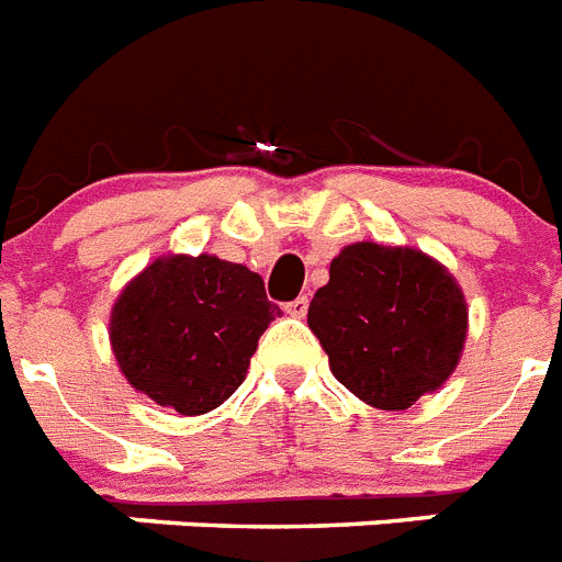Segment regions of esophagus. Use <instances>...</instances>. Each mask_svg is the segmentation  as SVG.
<instances>
[{
    "label": "esophagus",
    "instance_id": "esophagus-1",
    "mask_svg": "<svg viewBox=\"0 0 562 562\" xmlns=\"http://www.w3.org/2000/svg\"><path fill=\"white\" fill-rule=\"evenodd\" d=\"M307 307H310L307 295H299V299L290 301V304H286L284 310L292 315V318H304V315H307Z\"/></svg>",
    "mask_w": 562,
    "mask_h": 562
}]
</instances>
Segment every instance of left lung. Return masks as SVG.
Instances as JSON below:
<instances>
[{
	"instance_id": "left-lung-1",
	"label": "left lung",
	"mask_w": 562,
	"mask_h": 562,
	"mask_svg": "<svg viewBox=\"0 0 562 562\" xmlns=\"http://www.w3.org/2000/svg\"><path fill=\"white\" fill-rule=\"evenodd\" d=\"M307 324L347 391L379 411H405L457 370L468 304L430 255L359 240L333 258Z\"/></svg>"
}]
</instances>
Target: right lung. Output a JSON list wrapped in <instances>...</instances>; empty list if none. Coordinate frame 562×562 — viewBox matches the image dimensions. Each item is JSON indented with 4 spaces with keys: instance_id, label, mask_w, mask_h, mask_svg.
<instances>
[{
    "instance_id": "add662e5",
    "label": "right lung",
    "mask_w": 562,
    "mask_h": 562,
    "mask_svg": "<svg viewBox=\"0 0 562 562\" xmlns=\"http://www.w3.org/2000/svg\"><path fill=\"white\" fill-rule=\"evenodd\" d=\"M276 315L261 276L244 263L164 255L117 295L109 338L134 391L201 416L238 391Z\"/></svg>"
}]
</instances>
